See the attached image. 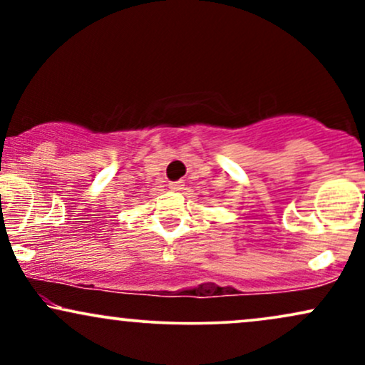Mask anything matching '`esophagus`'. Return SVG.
I'll list each match as a JSON object with an SVG mask.
<instances>
[{
  "label": "esophagus",
  "mask_w": 365,
  "mask_h": 365,
  "mask_svg": "<svg viewBox=\"0 0 365 365\" xmlns=\"http://www.w3.org/2000/svg\"><path fill=\"white\" fill-rule=\"evenodd\" d=\"M168 187L173 188V190H182V188H183V182H182V180H178V182H170Z\"/></svg>",
  "instance_id": "obj_1"
}]
</instances>
